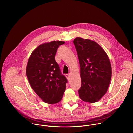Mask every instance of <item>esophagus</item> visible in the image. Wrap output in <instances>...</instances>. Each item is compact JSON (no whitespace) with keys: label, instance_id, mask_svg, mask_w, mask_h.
<instances>
[{"label":"esophagus","instance_id":"obj_1","mask_svg":"<svg viewBox=\"0 0 133 133\" xmlns=\"http://www.w3.org/2000/svg\"><path fill=\"white\" fill-rule=\"evenodd\" d=\"M65 76H66V77L67 79V80L69 81L70 80V75L68 74H65Z\"/></svg>","mask_w":133,"mask_h":133}]
</instances>
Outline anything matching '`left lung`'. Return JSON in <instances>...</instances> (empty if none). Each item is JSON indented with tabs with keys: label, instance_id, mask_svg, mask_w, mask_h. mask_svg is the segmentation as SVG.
Instances as JSON below:
<instances>
[{
	"label": "left lung",
	"instance_id": "obj_1",
	"mask_svg": "<svg viewBox=\"0 0 133 133\" xmlns=\"http://www.w3.org/2000/svg\"><path fill=\"white\" fill-rule=\"evenodd\" d=\"M80 64V98L88 103L99 101L106 93L111 78L109 59L96 42L77 37L73 41Z\"/></svg>",
	"mask_w": 133,
	"mask_h": 133
}]
</instances>
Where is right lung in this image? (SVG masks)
<instances>
[{"label":"right lung","instance_id":"1","mask_svg":"<svg viewBox=\"0 0 133 133\" xmlns=\"http://www.w3.org/2000/svg\"><path fill=\"white\" fill-rule=\"evenodd\" d=\"M64 41H51L38 46L28 59L26 75L32 89L44 102H59L66 90L67 80L55 59L57 50Z\"/></svg>","mask_w":133,"mask_h":133}]
</instances>
